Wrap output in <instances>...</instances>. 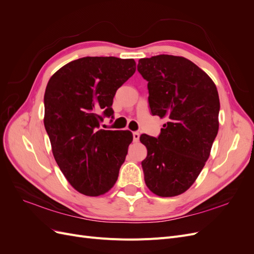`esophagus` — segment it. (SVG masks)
Segmentation results:
<instances>
[{"label":"esophagus","mask_w":254,"mask_h":254,"mask_svg":"<svg viewBox=\"0 0 254 254\" xmlns=\"http://www.w3.org/2000/svg\"><path fill=\"white\" fill-rule=\"evenodd\" d=\"M132 136H133V142H139V140H140V133L139 132L134 131L132 133Z\"/></svg>","instance_id":"34e87169"}]
</instances>
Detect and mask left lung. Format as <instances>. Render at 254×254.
Returning a JSON list of instances; mask_svg holds the SVG:
<instances>
[{"instance_id":"1","label":"left lung","mask_w":254,"mask_h":254,"mask_svg":"<svg viewBox=\"0 0 254 254\" xmlns=\"http://www.w3.org/2000/svg\"><path fill=\"white\" fill-rule=\"evenodd\" d=\"M137 71L148 81L152 115L167 120L158 137L142 134L147 148L144 180L158 196L184 193L202 171L218 132V92L190 60L172 55L143 58Z\"/></svg>"}]
</instances>
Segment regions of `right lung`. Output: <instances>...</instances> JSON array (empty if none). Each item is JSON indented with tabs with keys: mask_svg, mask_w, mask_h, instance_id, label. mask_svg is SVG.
Returning <instances> with one entry per match:
<instances>
[{
	"mask_svg": "<svg viewBox=\"0 0 254 254\" xmlns=\"http://www.w3.org/2000/svg\"><path fill=\"white\" fill-rule=\"evenodd\" d=\"M134 72L133 59L83 57L49 80L44 127L60 171L83 195H103L118 180L132 133L98 128L113 115V97Z\"/></svg>",
	"mask_w": 254,
	"mask_h": 254,
	"instance_id": "right-lung-1",
	"label": "right lung"
}]
</instances>
